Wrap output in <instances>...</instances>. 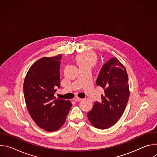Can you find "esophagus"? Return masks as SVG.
<instances>
[{"label":"esophagus","instance_id":"34e87169","mask_svg":"<svg viewBox=\"0 0 157 157\" xmlns=\"http://www.w3.org/2000/svg\"><path fill=\"white\" fill-rule=\"evenodd\" d=\"M81 99H82L81 98H78V97H76V98H75L74 99V100H75L76 102H78V101H81Z\"/></svg>","mask_w":157,"mask_h":157}]
</instances>
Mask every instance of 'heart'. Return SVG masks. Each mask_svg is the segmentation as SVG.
Instances as JSON below:
<instances>
[{"mask_svg": "<svg viewBox=\"0 0 157 157\" xmlns=\"http://www.w3.org/2000/svg\"><path fill=\"white\" fill-rule=\"evenodd\" d=\"M98 56L97 55L90 51H86L80 54H79L76 57V61L81 68L88 67V68H92L97 63Z\"/></svg>", "mask_w": 157, "mask_h": 157, "instance_id": "obj_1", "label": "heart"}]
</instances>
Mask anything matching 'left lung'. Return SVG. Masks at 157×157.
Here are the masks:
<instances>
[{
	"instance_id": "1",
	"label": "left lung",
	"mask_w": 157,
	"mask_h": 157,
	"mask_svg": "<svg viewBox=\"0 0 157 157\" xmlns=\"http://www.w3.org/2000/svg\"><path fill=\"white\" fill-rule=\"evenodd\" d=\"M128 81L125 68L116 57L103 65L96 84L104 89V95H101L102 101L96 102L87 113V118L94 127L108 128L122 116L130 96Z\"/></svg>"
}]
</instances>
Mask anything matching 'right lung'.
<instances>
[{"label": "right lung", "instance_id": "obj_1", "mask_svg": "<svg viewBox=\"0 0 157 157\" xmlns=\"http://www.w3.org/2000/svg\"><path fill=\"white\" fill-rule=\"evenodd\" d=\"M61 55L43 57L28 71L24 82V93L29 114L44 130L55 132L66 121L72 106L71 101L56 99V87H60Z\"/></svg>", "mask_w": 157, "mask_h": 157}]
</instances>
